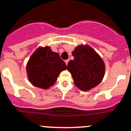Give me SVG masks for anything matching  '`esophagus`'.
I'll return each mask as SVG.
<instances>
[{
    "label": "esophagus",
    "mask_w": 131,
    "mask_h": 131,
    "mask_svg": "<svg viewBox=\"0 0 131 131\" xmlns=\"http://www.w3.org/2000/svg\"><path fill=\"white\" fill-rule=\"evenodd\" d=\"M69 60H65V62H66V66H68V63H69Z\"/></svg>",
    "instance_id": "obj_1"
}]
</instances>
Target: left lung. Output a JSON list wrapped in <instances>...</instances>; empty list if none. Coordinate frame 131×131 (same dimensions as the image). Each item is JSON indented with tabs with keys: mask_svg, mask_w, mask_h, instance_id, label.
<instances>
[{
	"mask_svg": "<svg viewBox=\"0 0 131 131\" xmlns=\"http://www.w3.org/2000/svg\"><path fill=\"white\" fill-rule=\"evenodd\" d=\"M74 60L69 61L68 70L75 86L88 91L100 84L105 74V63L96 52L88 45H81L72 52Z\"/></svg>",
	"mask_w": 131,
	"mask_h": 131,
	"instance_id": "8db88e82",
	"label": "left lung"
}]
</instances>
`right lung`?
Wrapping results in <instances>:
<instances>
[{
    "label": "right lung",
    "instance_id": "add662e5",
    "mask_svg": "<svg viewBox=\"0 0 131 131\" xmlns=\"http://www.w3.org/2000/svg\"><path fill=\"white\" fill-rule=\"evenodd\" d=\"M66 69V63L50 47H39L31 55L26 66L30 83L43 89L54 85L60 72Z\"/></svg>",
    "mask_w": 131,
    "mask_h": 131
}]
</instances>
